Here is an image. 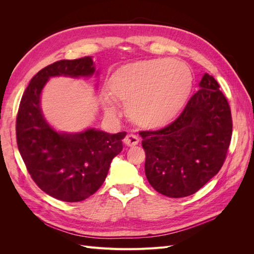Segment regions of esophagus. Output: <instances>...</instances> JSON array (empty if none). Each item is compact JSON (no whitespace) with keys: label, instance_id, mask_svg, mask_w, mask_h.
<instances>
[{"label":"esophagus","instance_id":"1","mask_svg":"<svg viewBox=\"0 0 254 254\" xmlns=\"http://www.w3.org/2000/svg\"><path fill=\"white\" fill-rule=\"evenodd\" d=\"M139 141H140L139 136L133 134V133L127 134L126 137H125V140H124V142H125V144H126L127 146H134V145H137V143H139Z\"/></svg>","mask_w":254,"mask_h":254}]
</instances>
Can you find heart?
I'll use <instances>...</instances> for the list:
<instances>
[{"label": "heart", "mask_w": 254, "mask_h": 254, "mask_svg": "<svg viewBox=\"0 0 254 254\" xmlns=\"http://www.w3.org/2000/svg\"><path fill=\"white\" fill-rule=\"evenodd\" d=\"M191 73L186 64L172 59H149L120 66L109 79L111 96L126 106L136 125L160 128L171 123L186 105L191 90ZM105 110L115 107L105 98Z\"/></svg>", "instance_id": "obj_1"}]
</instances>
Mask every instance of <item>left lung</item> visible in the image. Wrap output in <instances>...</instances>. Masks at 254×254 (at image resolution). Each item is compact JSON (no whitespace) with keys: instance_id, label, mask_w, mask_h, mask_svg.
Listing matches in <instances>:
<instances>
[{"instance_id":"8db88e82","label":"left lung","mask_w":254,"mask_h":254,"mask_svg":"<svg viewBox=\"0 0 254 254\" xmlns=\"http://www.w3.org/2000/svg\"><path fill=\"white\" fill-rule=\"evenodd\" d=\"M182 113L156 131H140L150 186L172 198L193 195L216 175L232 137L231 109L218 82L204 74Z\"/></svg>"}]
</instances>
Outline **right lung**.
I'll return each instance as SVG.
<instances>
[{
	"mask_svg": "<svg viewBox=\"0 0 254 254\" xmlns=\"http://www.w3.org/2000/svg\"><path fill=\"white\" fill-rule=\"evenodd\" d=\"M94 72L91 57L59 60L45 66L30 80L17 114V144L27 172L44 193L66 202L81 201L102 187L112 159L123 149L126 132H56L43 118L40 94L52 76L79 77Z\"/></svg>",
	"mask_w": 254,
	"mask_h": 254,
	"instance_id": "obj_1",
	"label": "right lung"
}]
</instances>
